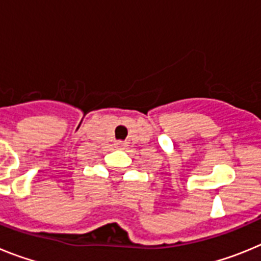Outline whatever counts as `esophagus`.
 I'll list each match as a JSON object with an SVG mask.
<instances>
[{"mask_svg":"<svg viewBox=\"0 0 261 261\" xmlns=\"http://www.w3.org/2000/svg\"><path fill=\"white\" fill-rule=\"evenodd\" d=\"M125 146H126V142H124V141L115 142V147H116V149H119V150H123V149H125Z\"/></svg>","mask_w":261,"mask_h":261,"instance_id":"esophagus-1","label":"esophagus"}]
</instances>
